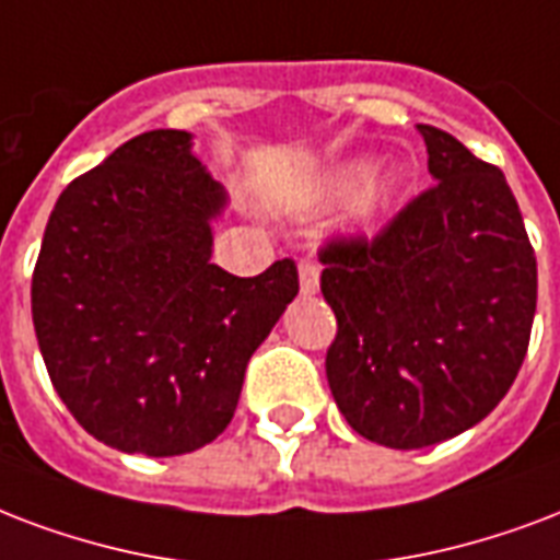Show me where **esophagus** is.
<instances>
[{
    "instance_id": "esophagus-1",
    "label": "esophagus",
    "mask_w": 560,
    "mask_h": 560,
    "mask_svg": "<svg viewBox=\"0 0 560 560\" xmlns=\"http://www.w3.org/2000/svg\"><path fill=\"white\" fill-rule=\"evenodd\" d=\"M299 290H302V296H314V293L319 290L317 261H299Z\"/></svg>"
}]
</instances>
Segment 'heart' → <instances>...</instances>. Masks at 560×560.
Wrapping results in <instances>:
<instances>
[{"label": "heart", "instance_id": "b5f03b06", "mask_svg": "<svg viewBox=\"0 0 560 560\" xmlns=\"http://www.w3.org/2000/svg\"><path fill=\"white\" fill-rule=\"evenodd\" d=\"M373 173H375L373 161H349L347 166H340V170H337L335 190L343 196L363 190V187L370 184V178H373ZM396 187H399V176H396V173H390V176L382 178V182H373L370 188L366 187L364 196H361V205H358L361 217H364V220H373L375 213L382 211V208H387V202L394 199Z\"/></svg>", "mask_w": 560, "mask_h": 560}]
</instances>
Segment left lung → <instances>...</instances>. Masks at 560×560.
Here are the masks:
<instances>
[{
	"instance_id": "1",
	"label": "left lung",
	"mask_w": 560,
	"mask_h": 560,
	"mask_svg": "<svg viewBox=\"0 0 560 560\" xmlns=\"http://www.w3.org/2000/svg\"><path fill=\"white\" fill-rule=\"evenodd\" d=\"M420 128L434 185L375 237H331L319 290L337 317L326 375L366 441L422 450L488 417L517 378L537 261L499 166Z\"/></svg>"
}]
</instances>
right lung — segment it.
<instances>
[{"mask_svg":"<svg viewBox=\"0 0 560 560\" xmlns=\"http://www.w3.org/2000/svg\"><path fill=\"white\" fill-rule=\"evenodd\" d=\"M187 131L155 128L72 178L32 276L37 347L84 432L185 455L225 432L243 375L299 293L284 258L255 279L211 264L225 190Z\"/></svg>","mask_w":560,"mask_h":560,"instance_id":"right-lung-1","label":"right lung"}]
</instances>
